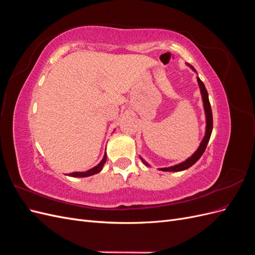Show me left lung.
Returning a JSON list of instances; mask_svg holds the SVG:
<instances>
[{"instance_id":"obj_1","label":"left lung","mask_w":255,"mask_h":255,"mask_svg":"<svg viewBox=\"0 0 255 255\" xmlns=\"http://www.w3.org/2000/svg\"><path fill=\"white\" fill-rule=\"evenodd\" d=\"M192 69H194V68H192ZM194 70H195V69H194ZM198 83H199V86H200V90H201V94H202L204 110H205V114H206V133H205V136L203 138L201 144H200V146L198 148V150L195 152V154L191 157H189L188 159L183 161V163H181L179 165L173 166V167H169V168H161L160 170H163V171H182V170H185V169H187V168H189V167L194 165L196 161L202 156V154L204 153V151L206 149L207 142H208V140H210L211 135H212V130H213V114H212L210 100H208V94H207V90L204 86V84L199 78H198Z\"/></svg>"}]
</instances>
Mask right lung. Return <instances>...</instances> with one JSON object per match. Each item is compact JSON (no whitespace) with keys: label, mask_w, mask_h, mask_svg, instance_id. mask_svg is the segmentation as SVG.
<instances>
[{"label":"right lung","mask_w":255,"mask_h":255,"mask_svg":"<svg viewBox=\"0 0 255 255\" xmlns=\"http://www.w3.org/2000/svg\"><path fill=\"white\" fill-rule=\"evenodd\" d=\"M105 161H106V154H104V157H103V159L101 161H100V164L98 166L94 167L92 169H90V170L85 171V172H73L70 175L71 176H75V177H85V176H90L92 174H96V173H98V172H100V171L102 170V168H103V165L105 164Z\"/></svg>","instance_id":"obj_1"}]
</instances>
